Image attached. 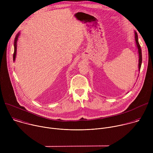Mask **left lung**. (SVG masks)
<instances>
[{
	"instance_id": "1",
	"label": "left lung",
	"mask_w": 153,
	"mask_h": 153,
	"mask_svg": "<svg viewBox=\"0 0 153 153\" xmlns=\"http://www.w3.org/2000/svg\"><path fill=\"white\" fill-rule=\"evenodd\" d=\"M134 35H135V41H136V47L137 48V52H138V55H139V64H138V68H139V71H140V67H141V65H142V50L140 48V46L139 45V43L138 41V36L137 32L135 31H134Z\"/></svg>"
}]
</instances>
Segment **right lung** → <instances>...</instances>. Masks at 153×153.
<instances>
[{"mask_svg": "<svg viewBox=\"0 0 153 153\" xmlns=\"http://www.w3.org/2000/svg\"><path fill=\"white\" fill-rule=\"evenodd\" d=\"M20 32H19L17 35L16 36V37L14 39V54H13V60L15 61L16 59V54H17V40L18 38L20 36Z\"/></svg>", "mask_w": 153, "mask_h": 153, "instance_id": "1", "label": "right lung"}]
</instances>
